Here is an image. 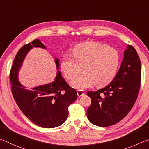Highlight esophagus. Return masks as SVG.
Returning <instances> with one entry per match:
<instances>
[{
    "mask_svg": "<svg viewBox=\"0 0 149 149\" xmlns=\"http://www.w3.org/2000/svg\"><path fill=\"white\" fill-rule=\"evenodd\" d=\"M77 95H78V97H81V96H83V95H84V91H81V90H78L77 91Z\"/></svg>",
    "mask_w": 149,
    "mask_h": 149,
    "instance_id": "obj_1",
    "label": "esophagus"
}]
</instances>
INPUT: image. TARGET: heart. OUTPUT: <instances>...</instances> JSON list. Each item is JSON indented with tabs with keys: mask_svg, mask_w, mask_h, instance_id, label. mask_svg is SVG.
I'll return each mask as SVG.
<instances>
[{
	"mask_svg": "<svg viewBox=\"0 0 149 149\" xmlns=\"http://www.w3.org/2000/svg\"><path fill=\"white\" fill-rule=\"evenodd\" d=\"M73 56L63 58L61 68L68 79H74L71 85L77 89H85L94 84L101 87L114 79L120 63V54L113 47L97 42H87L75 47Z\"/></svg>",
	"mask_w": 149,
	"mask_h": 149,
	"instance_id": "heart-1",
	"label": "heart"
}]
</instances>
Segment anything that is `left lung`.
Masks as SVG:
<instances>
[{
  "instance_id": "obj_1",
  "label": "left lung",
  "mask_w": 149,
  "mask_h": 149,
  "mask_svg": "<svg viewBox=\"0 0 149 149\" xmlns=\"http://www.w3.org/2000/svg\"><path fill=\"white\" fill-rule=\"evenodd\" d=\"M116 75L107 87L97 91H88L91 104L87 118L100 127L114 125L132 110L139 91L141 64L135 48L128 45Z\"/></svg>"
}]
</instances>
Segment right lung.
<instances>
[{
  "label": "right lung",
  "mask_w": 149,
  "mask_h": 149,
  "mask_svg": "<svg viewBox=\"0 0 149 149\" xmlns=\"http://www.w3.org/2000/svg\"><path fill=\"white\" fill-rule=\"evenodd\" d=\"M33 47L46 49L39 39L24 45L15 57L10 72L12 95L19 109L35 124L44 128L62 125L68 116V107L77 97L76 90L72 88L62 77L60 71L52 83L27 90L19 82L17 74L22 63ZM57 69L59 60L55 59Z\"/></svg>",
  "instance_id": "right-lung-1"
}]
</instances>
